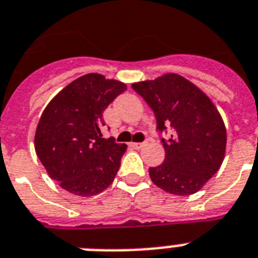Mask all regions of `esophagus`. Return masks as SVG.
Wrapping results in <instances>:
<instances>
[{
  "instance_id": "34e87169",
  "label": "esophagus",
  "mask_w": 258,
  "mask_h": 258,
  "mask_svg": "<svg viewBox=\"0 0 258 258\" xmlns=\"http://www.w3.org/2000/svg\"><path fill=\"white\" fill-rule=\"evenodd\" d=\"M145 145H146V142H133V144H132V146H133L134 149H141V148H144Z\"/></svg>"
}]
</instances>
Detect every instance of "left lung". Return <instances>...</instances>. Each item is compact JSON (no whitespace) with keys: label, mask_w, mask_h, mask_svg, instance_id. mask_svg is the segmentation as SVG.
<instances>
[{"label":"left lung","mask_w":258,"mask_h":258,"mask_svg":"<svg viewBox=\"0 0 258 258\" xmlns=\"http://www.w3.org/2000/svg\"><path fill=\"white\" fill-rule=\"evenodd\" d=\"M132 87L154 112L157 131L170 129L169 140L161 138L165 161L149 169L153 183L174 195L195 194L224 159L227 131L220 113L206 93L176 74Z\"/></svg>","instance_id":"obj_1"}]
</instances>
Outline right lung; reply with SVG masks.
Returning a JSON list of instances; mask_svg holds the SVG:
<instances>
[{"mask_svg":"<svg viewBox=\"0 0 258 258\" xmlns=\"http://www.w3.org/2000/svg\"><path fill=\"white\" fill-rule=\"evenodd\" d=\"M124 91V83L88 74L61 89L43 110L35 152L68 192L92 197L113 182L126 145L103 137V112Z\"/></svg>","mask_w":258,"mask_h":258,"instance_id":"add662e5","label":"right lung"}]
</instances>
